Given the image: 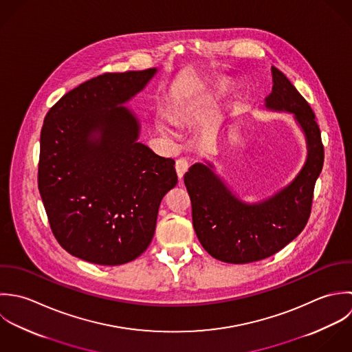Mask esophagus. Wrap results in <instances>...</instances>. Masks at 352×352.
<instances>
[{
    "instance_id": "1",
    "label": "esophagus",
    "mask_w": 352,
    "mask_h": 352,
    "mask_svg": "<svg viewBox=\"0 0 352 352\" xmlns=\"http://www.w3.org/2000/svg\"><path fill=\"white\" fill-rule=\"evenodd\" d=\"M188 168H189V163H188L186 159H178V160H177V163H175V170H177V175H178L179 179L184 178V175H185V173L188 171Z\"/></svg>"
}]
</instances>
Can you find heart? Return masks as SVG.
<instances>
[{
    "label": "heart",
    "mask_w": 352,
    "mask_h": 352,
    "mask_svg": "<svg viewBox=\"0 0 352 352\" xmlns=\"http://www.w3.org/2000/svg\"><path fill=\"white\" fill-rule=\"evenodd\" d=\"M211 96H206V98H203L201 100H189V102H186V103L184 104L182 110H181L178 114H175V116L173 117V122H174L175 125H178V126L185 125L186 121H188V118H189L192 114H196V113H200V111L208 109V107L211 106ZM157 126H159L160 132H163L164 135H173L171 128H170L164 121H160V122L157 124Z\"/></svg>",
    "instance_id": "heart-1"
}]
</instances>
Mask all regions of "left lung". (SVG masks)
Listing matches in <instances>:
<instances>
[{
  "label": "left lung",
  "mask_w": 352,
  "mask_h": 352,
  "mask_svg": "<svg viewBox=\"0 0 352 352\" xmlns=\"http://www.w3.org/2000/svg\"><path fill=\"white\" fill-rule=\"evenodd\" d=\"M271 71L274 87L265 98V107L292 114L306 139L307 157L292 182L252 204L227 188L210 162L193 164L184 177L200 243L213 258L228 264L267 258L300 234L309 220L314 185L324 164L321 132L311 107L278 68Z\"/></svg>",
  "instance_id": "1"
}]
</instances>
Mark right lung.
Returning <instances> with one entry per match:
<instances>
[{"label": "right lung", "instance_id": "obj_1", "mask_svg": "<svg viewBox=\"0 0 352 352\" xmlns=\"http://www.w3.org/2000/svg\"><path fill=\"white\" fill-rule=\"evenodd\" d=\"M156 68L104 73L65 94L41 132L38 188L58 243L98 265H121L149 246L175 162L139 142L140 122L124 104Z\"/></svg>", "mask_w": 352, "mask_h": 352}]
</instances>
